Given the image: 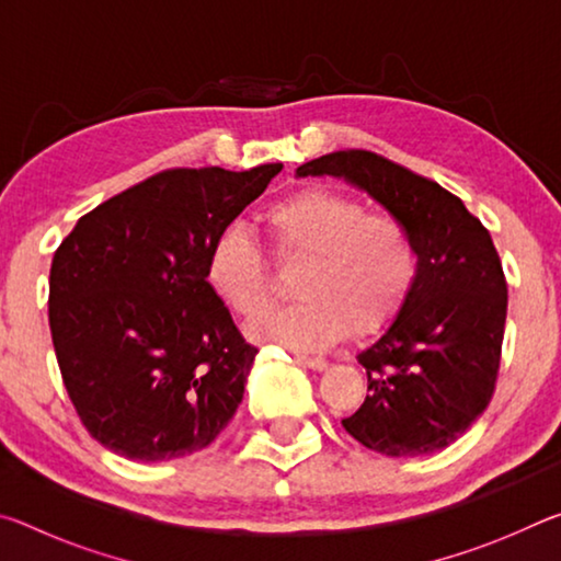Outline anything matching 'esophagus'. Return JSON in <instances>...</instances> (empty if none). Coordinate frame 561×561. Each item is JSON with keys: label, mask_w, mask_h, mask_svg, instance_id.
Masks as SVG:
<instances>
[{"label": "esophagus", "mask_w": 561, "mask_h": 561, "mask_svg": "<svg viewBox=\"0 0 561 561\" xmlns=\"http://www.w3.org/2000/svg\"><path fill=\"white\" fill-rule=\"evenodd\" d=\"M297 360L301 366H309L311 371H327V360L324 358H317V356H297Z\"/></svg>", "instance_id": "34e87169"}]
</instances>
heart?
<instances>
[{
    "label": "heart",
    "mask_w": 561,
    "mask_h": 561,
    "mask_svg": "<svg viewBox=\"0 0 561 561\" xmlns=\"http://www.w3.org/2000/svg\"><path fill=\"white\" fill-rule=\"evenodd\" d=\"M274 257L304 262L294 279L301 301L252 321L262 344L319 351L346 334L374 336L401 314L415 287L417 254L405 227L386 213H366L356 197L329 187H304L264 215ZM207 287L237 317L252 319L272 297L267 254L244 225L213 237L205 262Z\"/></svg>",
    "instance_id": "heart-1"
}]
</instances>
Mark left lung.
Instances as JSON below:
<instances>
[{
  "label": "left lung",
  "instance_id": "8db88e82",
  "mask_svg": "<svg viewBox=\"0 0 561 561\" xmlns=\"http://www.w3.org/2000/svg\"><path fill=\"white\" fill-rule=\"evenodd\" d=\"M366 190L405 227L415 287L391 329L360 351L368 396L341 421L368 450H440L492 401L507 319V279L488 227L458 195L371 150H336L297 168Z\"/></svg>",
  "mask_w": 561,
  "mask_h": 561
}]
</instances>
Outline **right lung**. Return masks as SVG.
<instances>
[{
  "label": "right lung",
  "instance_id": "right-lung-1",
  "mask_svg": "<svg viewBox=\"0 0 561 561\" xmlns=\"http://www.w3.org/2000/svg\"><path fill=\"white\" fill-rule=\"evenodd\" d=\"M279 170H163L93 207L54 252L56 360L103 448L175 460L232 421L257 348L207 287V250Z\"/></svg>",
  "mask_w": 561,
  "mask_h": 561
}]
</instances>
